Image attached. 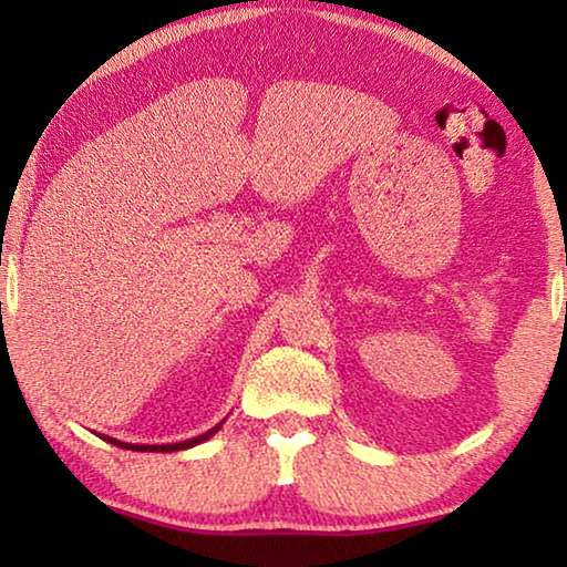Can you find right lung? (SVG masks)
<instances>
[{
	"instance_id": "add662e5",
	"label": "right lung",
	"mask_w": 567,
	"mask_h": 567,
	"mask_svg": "<svg viewBox=\"0 0 567 567\" xmlns=\"http://www.w3.org/2000/svg\"><path fill=\"white\" fill-rule=\"evenodd\" d=\"M219 427H223V422H219V425H215L213 430H207V433H203V435L182 440V443H167V445H134V443H122V440H114L110 435H100V437L107 440V443H112V445L124 447V450H137V453H177V450H187V447H195L199 443H205V440L213 437Z\"/></svg>"
}]
</instances>
